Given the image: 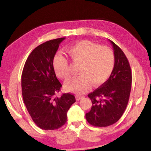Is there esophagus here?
Returning a JSON list of instances; mask_svg holds the SVG:
<instances>
[{
    "label": "esophagus",
    "instance_id": "esophagus-1",
    "mask_svg": "<svg viewBox=\"0 0 151 151\" xmlns=\"http://www.w3.org/2000/svg\"><path fill=\"white\" fill-rule=\"evenodd\" d=\"M84 98V96H80V95H77V96H76V100H81L82 98Z\"/></svg>",
    "mask_w": 151,
    "mask_h": 151
}]
</instances>
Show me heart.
<instances>
[{"instance_id": "heart-1", "label": "heart", "mask_w": 151, "mask_h": 151, "mask_svg": "<svg viewBox=\"0 0 151 151\" xmlns=\"http://www.w3.org/2000/svg\"><path fill=\"white\" fill-rule=\"evenodd\" d=\"M67 52L74 62H81L78 73L81 75L67 81L65 87L69 91L83 93L91 87H98L104 83L111 76L114 66V53L107 47L81 40L70 45ZM54 71L58 77L68 78L70 73L67 58L58 53L54 56Z\"/></svg>"}]
</instances>
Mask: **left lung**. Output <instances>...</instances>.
I'll use <instances>...</instances> for the list:
<instances>
[{
    "label": "left lung",
    "mask_w": 151,
    "mask_h": 151,
    "mask_svg": "<svg viewBox=\"0 0 151 151\" xmlns=\"http://www.w3.org/2000/svg\"><path fill=\"white\" fill-rule=\"evenodd\" d=\"M114 50V66L109 79L88 94L92 106L85 114L89 124L107 127L123 115L129 101L132 81V70L123 51L109 40Z\"/></svg>",
    "instance_id": "left-lung-1"
}]
</instances>
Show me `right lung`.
<instances>
[{
    "instance_id": "1",
    "label": "right lung",
    "mask_w": 151,
    "mask_h": 151,
    "mask_svg": "<svg viewBox=\"0 0 151 151\" xmlns=\"http://www.w3.org/2000/svg\"><path fill=\"white\" fill-rule=\"evenodd\" d=\"M65 39L49 40L36 47L22 71L24 102L35 124L45 130H54L64 125L67 112L76 102L75 96L69 93L55 96L62 85L56 77L53 61Z\"/></svg>"
}]
</instances>
